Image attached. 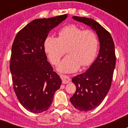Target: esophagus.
I'll list each match as a JSON object with an SVG mask.
<instances>
[{
    "label": "esophagus",
    "mask_w": 128,
    "mask_h": 128,
    "mask_svg": "<svg viewBox=\"0 0 128 128\" xmlns=\"http://www.w3.org/2000/svg\"><path fill=\"white\" fill-rule=\"evenodd\" d=\"M60 76H61V78L62 80V83L63 84H68V82H70V78L68 76L65 75V74H61Z\"/></svg>",
    "instance_id": "34e87169"
}]
</instances>
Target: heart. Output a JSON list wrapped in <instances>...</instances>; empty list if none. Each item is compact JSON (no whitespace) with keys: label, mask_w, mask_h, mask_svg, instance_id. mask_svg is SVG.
Wrapping results in <instances>:
<instances>
[{"label":"heart","mask_w":128,"mask_h":128,"mask_svg":"<svg viewBox=\"0 0 128 128\" xmlns=\"http://www.w3.org/2000/svg\"><path fill=\"white\" fill-rule=\"evenodd\" d=\"M44 46L50 60L54 65L59 63L66 50L68 55L60 63L58 70L72 72L80 66H88L94 62L98 53L99 40L93 30H82L76 25H70L62 28L56 38H46Z\"/></svg>","instance_id":"b5f03b06"}]
</instances>
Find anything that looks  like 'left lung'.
<instances>
[{
    "mask_svg": "<svg viewBox=\"0 0 128 128\" xmlns=\"http://www.w3.org/2000/svg\"><path fill=\"white\" fill-rule=\"evenodd\" d=\"M77 22L90 26L100 42L98 58L85 72L72 79L76 90L70 101L76 109L89 111L101 103L109 91L116 65L114 44L109 32L93 19L73 16Z\"/></svg>",
    "mask_w": 128,
    "mask_h": 128,
    "instance_id": "obj_1",
    "label": "left lung"
}]
</instances>
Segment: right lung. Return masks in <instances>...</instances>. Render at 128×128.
<instances>
[{
    "instance_id": "1",
    "label": "right lung",
    "mask_w": 128,
    "mask_h": 128,
    "mask_svg": "<svg viewBox=\"0 0 128 128\" xmlns=\"http://www.w3.org/2000/svg\"><path fill=\"white\" fill-rule=\"evenodd\" d=\"M66 17L33 20L18 32L12 46L10 68L14 90L22 106L33 113L48 109L62 84L47 61L44 44L50 30Z\"/></svg>"
}]
</instances>
